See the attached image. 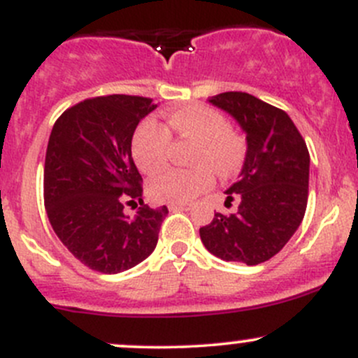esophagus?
I'll use <instances>...</instances> for the list:
<instances>
[{
  "label": "esophagus",
  "instance_id": "34e87169",
  "mask_svg": "<svg viewBox=\"0 0 358 358\" xmlns=\"http://www.w3.org/2000/svg\"><path fill=\"white\" fill-rule=\"evenodd\" d=\"M169 210H187L190 209V204H185V202H173V204L168 206Z\"/></svg>",
  "mask_w": 358,
  "mask_h": 358
}]
</instances>
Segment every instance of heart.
I'll return each mask as SVG.
<instances>
[{
  "mask_svg": "<svg viewBox=\"0 0 358 358\" xmlns=\"http://www.w3.org/2000/svg\"><path fill=\"white\" fill-rule=\"evenodd\" d=\"M168 127L178 137L192 138L194 168H171L154 176L149 195L156 202H189L213 185L214 173L221 178L235 175L245 159V142L229 129L227 118L206 104H190L168 115ZM169 131L154 120H145L131 137V156L144 173L164 168L169 154Z\"/></svg>",
  "mask_w": 358,
  "mask_h": 358,
  "instance_id": "obj_1",
  "label": "heart"
}]
</instances>
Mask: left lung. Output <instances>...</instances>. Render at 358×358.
Returning a JSON list of instances; mask_svg holds the SVG:
<instances>
[{
    "label": "left lung",
    "instance_id": "obj_1",
    "mask_svg": "<svg viewBox=\"0 0 358 358\" xmlns=\"http://www.w3.org/2000/svg\"><path fill=\"white\" fill-rule=\"evenodd\" d=\"M245 131L247 152L238 182L227 202L238 199L235 214L214 213L199 229L204 247L223 261L257 266L288 243L306 214L310 156L292 118L247 92L209 99Z\"/></svg>",
    "mask_w": 358,
    "mask_h": 358
}]
</instances>
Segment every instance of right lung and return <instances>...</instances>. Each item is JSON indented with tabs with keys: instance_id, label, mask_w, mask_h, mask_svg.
Masks as SVG:
<instances>
[{
	"instance_id": "right-lung-1",
	"label": "right lung",
	"mask_w": 358,
	"mask_h": 358,
	"mask_svg": "<svg viewBox=\"0 0 358 358\" xmlns=\"http://www.w3.org/2000/svg\"><path fill=\"white\" fill-rule=\"evenodd\" d=\"M157 104L149 97H92L56 120L44 163V206L62 243L87 268L116 274L156 248L168 208L142 201V176L131 157L138 122ZM125 200H138L134 218Z\"/></svg>"
}]
</instances>
